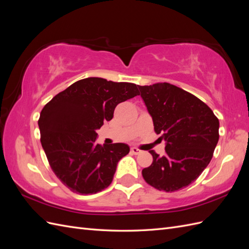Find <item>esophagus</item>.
<instances>
[{"label": "esophagus", "mask_w": 249, "mask_h": 249, "mask_svg": "<svg viewBox=\"0 0 249 249\" xmlns=\"http://www.w3.org/2000/svg\"><path fill=\"white\" fill-rule=\"evenodd\" d=\"M131 153L133 155H139V154H141V150L137 147H131Z\"/></svg>", "instance_id": "34e87169"}]
</instances>
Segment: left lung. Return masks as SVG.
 <instances>
[{"label": "left lung", "instance_id": "obj_1", "mask_svg": "<svg viewBox=\"0 0 249 249\" xmlns=\"http://www.w3.org/2000/svg\"><path fill=\"white\" fill-rule=\"evenodd\" d=\"M165 155L150 150L153 163L142 170L158 190L175 192L189 186L208 166L219 139V120L198 97L169 83L138 86Z\"/></svg>", "mask_w": 249, "mask_h": 249}]
</instances>
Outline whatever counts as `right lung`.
I'll use <instances>...</instances> for the list:
<instances>
[{
    "label": "right lung",
    "mask_w": 249,
    "mask_h": 249,
    "mask_svg": "<svg viewBox=\"0 0 249 249\" xmlns=\"http://www.w3.org/2000/svg\"><path fill=\"white\" fill-rule=\"evenodd\" d=\"M139 94L136 84L87 78L59 92L38 119L40 142L52 170L74 193L107 188L118 161L129 154L124 143L97 144L96 129L113 118L119 103Z\"/></svg>",
    "instance_id": "right-lung-1"
}]
</instances>
